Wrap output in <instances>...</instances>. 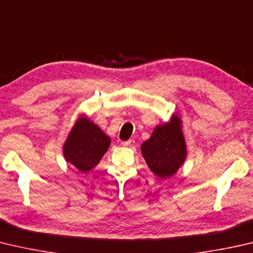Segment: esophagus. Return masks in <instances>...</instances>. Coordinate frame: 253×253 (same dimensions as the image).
<instances>
[{
    "mask_svg": "<svg viewBox=\"0 0 253 253\" xmlns=\"http://www.w3.org/2000/svg\"><path fill=\"white\" fill-rule=\"evenodd\" d=\"M134 144H135V140H132V139L122 141V146H124V147H131Z\"/></svg>",
    "mask_w": 253,
    "mask_h": 253,
    "instance_id": "1",
    "label": "esophagus"
}]
</instances>
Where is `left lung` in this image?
Masks as SVG:
<instances>
[{
  "label": "left lung",
  "instance_id": "left-lung-1",
  "mask_svg": "<svg viewBox=\"0 0 253 253\" xmlns=\"http://www.w3.org/2000/svg\"><path fill=\"white\" fill-rule=\"evenodd\" d=\"M140 149L142 157L156 176L162 179L173 176L187 157L180 117L173 114L168 123L156 126L150 138L142 142Z\"/></svg>",
  "mask_w": 253,
  "mask_h": 253
}]
</instances>
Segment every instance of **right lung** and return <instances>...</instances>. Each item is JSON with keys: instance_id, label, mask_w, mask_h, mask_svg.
Wrapping results in <instances>:
<instances>
[{"instance_id": "right-lung-1", "label": "right lung", "mask_w": 253, "mask_h": 253, "mask_svg": "<svg viewBox=\"0 0 253 253\" xmlns=\"http://www.w3.org/2000/svg\"><path fill=\"white\" fill-rule=\"evenodd\" d=\"M111 138L90 119L81 115L64 142L63 155L81 172L96 167L106 153Z\"/></svg>"}]
</instances>
